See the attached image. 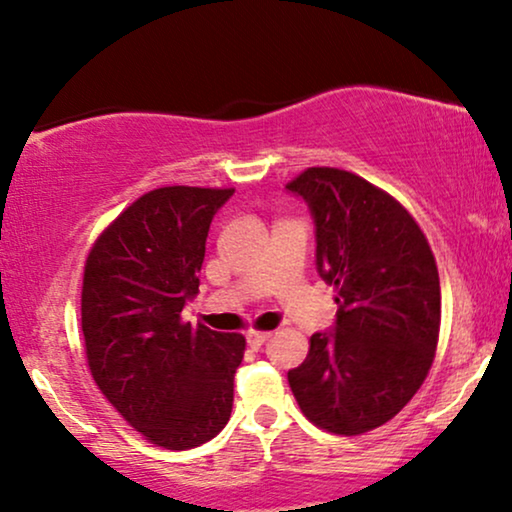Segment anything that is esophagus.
Wrapping results in <instances>:
<instances>
[{
	"instance_id": "1",
	"label": "esophagus",
	"mask_w": 512,
	"mask_h": 512,
	"mask_svg": "<svg viewBox=\"0 0 512 512\" xmlns=\"http://www.w3.org/2000/svg\"><path fill=\"white\" fill-rule=\"evenodd\" d=\"M245 339H248V346H252V349H262V346L271 339V332H255V330H250L248 335H245Z\"/></svg>"
}]
</instances>
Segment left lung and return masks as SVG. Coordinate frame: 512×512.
Listing matches in <instances>:
<instances>
[{
    "label": "left lung",
    "mask_w": 512,
    "mask_h": 512,
    "mask_svg": "<svg viewBox=\"0 0 512 512\" xmlns=\"http://www.w3.org/2000/svg\"><path fill=\"white\" fill-rule=\"evenodd\" d=\"M288 192L311 210L316 269L337 288L335 325L311 337L288 372L313 424L372 431L410 403L431 370L440 332V278L412 215L363 177L309 168Z\"/></svg>",
    "instance_id": "1"
}]
</instances>
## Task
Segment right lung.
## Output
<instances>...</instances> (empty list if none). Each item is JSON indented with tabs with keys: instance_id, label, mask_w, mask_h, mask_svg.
<instances>
[{
	"instance_id": "1",
	"label": "right lung",
	"mask_w": 512,
	"mask_h": 512,
	"mask_svg": "<svg viewBox=\"0 0 512 512\" xmlns=\"http://www.w3.org/2000/svg\"><path fill=\"white\" fill-rule=\"evenodd\" d=\"M231 196L154 189L109 224L86 260L81 330L95 384L166 449L199 447L231 417L245 339L180 318L199 295L210 222Z\"/></svg>"
}]
</instances>
